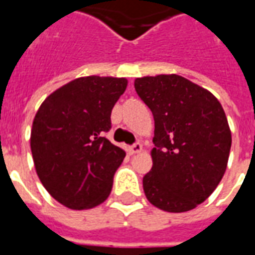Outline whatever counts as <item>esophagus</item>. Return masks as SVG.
I'll use <instances>...</instances> for the list:
<instances>
[{"label": "esophagus", "mask_w": 255, "mask_h": 255, "mask_svg": "<svg viewBox=\"0 0 255 255\" xmlns=\"http://www.w3.org/2000/svg\"><path fill=\"white\" fill-rule=\"evenodd\" d=\"M143 150V147H142V144L140 143H135L132 144L129 149H128V151H129V154H138V153H140Z\"/></svg>", "instance_id": "1"}]
</instances>
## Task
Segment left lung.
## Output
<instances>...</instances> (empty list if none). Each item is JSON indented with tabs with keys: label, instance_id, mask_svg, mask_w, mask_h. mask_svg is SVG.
Listing matches in <instances>:
<instances>
[{
	"label": "left lung",
	"instance_id": "obj_1",
	"mask_svg": "<svg viewBox=\"0 0 255 255\" xmlns=\"http://www.w3.org/2000/svg\"><path fill=\"white\" fill-rule=\"evenodd\" d=\"M133 84L154 117L144 195L161 210L188 212L210 197L227 169L232 136L224 109L210 91L175 73Z\"/></svg>",
	"mask_w": 255,
	"mask_h": 255
}]
</instances>
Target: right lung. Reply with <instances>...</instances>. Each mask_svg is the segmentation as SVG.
Returning <instances> with one entry per match:
<instances>
[{"label":"right lung","instance_id":"1","mask_svg":"<svg viewBox=\"0 0 255 255\" xmlns=\"http://www.w3.org/2000/svg\"><path fill=\"white\" fill-rule=\"evenodd\" d=\"M127 84L126 78H78L53 91L36 112L30 139L36 175L64 206L84 210L109 197L126 151L104 132Z\"/></svg>","mask_w":255,"mask_h":255}]
</instances>
